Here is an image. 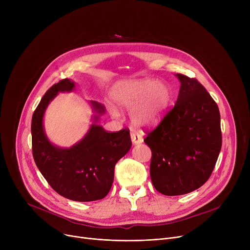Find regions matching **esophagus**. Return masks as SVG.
Listing matches in <instances>:
<instances>
[{
  "label": "esophagus",
  "instance_id": "34e87169",
  "mask_svg": "<svg viewBox=\"0 0 250 250\" xmlns=\"http://www.w3.org/2000/svg\"><path fill=\"white\" fill-rule=\"evenodd\" d=\"M130 138L134 144H140L143 142L142 136L137 132V130H130Z\"/></svg>",
  "mask_w": 250,
  "mask_h": 250
}]
</instances>
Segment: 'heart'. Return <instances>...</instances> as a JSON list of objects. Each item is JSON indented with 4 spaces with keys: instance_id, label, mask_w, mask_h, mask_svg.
Returning <instances> with one entry per match:
<instances>
[{
    "instance_id": "heart-1",
    "label": "heart",
    "mask_w": 250,
    "mask_h": 250,
    "mask_svg": "<svg viewBox=\"0 0 250 250\" xmlns=\"http://www.w3.org/2000/svg\"><path fill=\"white\" fill-rule=\"evenodd\" d=\"M112 99L123 108L132 109V120L140 126L158 124L165 115L172 100L170 86L156 79L124 81L114 86ZM113 115H118L115 108H110Z\"/></svg>"
}]
</instances>
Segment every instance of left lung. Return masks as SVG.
I'll use <instances>...</instances> for the list:
<instances>
[{"instance_id":"obj_1","label":"left lung","mask_w":250,"mask_h":250,"mask_svg":"<svg viewBox=\"0 0 250 250\" xmlns=\"http://www.w3.org/2000/svg\"><path fill=\"white\" fill-rule=\"evenodd\" d=\"M176 76L175 105L144 139L152 152V183L165 195L186 194L205 185L222 147L217 103L196 79Z\"/></svg>"}]
</instances>
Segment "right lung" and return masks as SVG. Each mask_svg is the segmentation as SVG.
<instances>
[{"instance_id":"add662e5","label":"right lung","mask_w":250,"mask_h":250,"mask_svg":"<svg viewBox=\"0 0 250 250\" xmlns=\"http://www.w3.org/2000/svg\"><path fill=\"white\" fill-rule=\"evenodd\" d=\"M74 88L73 81L62 79L45 92L32 115V154L39 171L59 194L76 202L97 201L109 192L114 166L129 151L132 141L128 128L108 133L93 124L86 136L70 149L52 145L43 129L44 111L59 92ZM91 104L98 114L104 113L102 104L96 101ZM94 118L97 122L98 115Z\"/></svg>"}]
</instances>
